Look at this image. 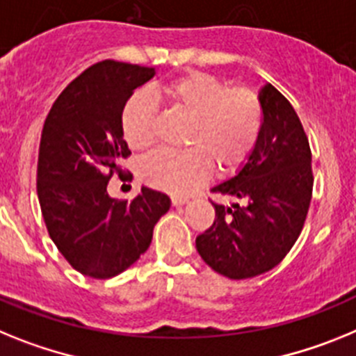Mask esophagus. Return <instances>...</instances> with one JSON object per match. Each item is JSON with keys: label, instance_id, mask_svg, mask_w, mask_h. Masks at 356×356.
Listing matches in <instances>:
<instances>
[{"label": "esophagus", "instance_id": "1", "mask_svg": "<svg viewBox=\"0 0 356 356\" xmlns=\"http://www.w3.org/2000/svg\"><path fill=\"white\" fill-rule=\"evenodd\" d=\"M188 202V197H172V204L174 206H184Z\"/></svg>", "mask_w": 356, "mask_h": 356}]
</instances>
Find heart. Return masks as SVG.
Returning <instances> with one entry per match:
<instances>
[{
    "instance_id": "b5f03b06",
    "label": "heart",
    "mask_w": 356,
    "mask_h": 356,
    "mask_svg": "<svg viewBox=\"0 0 356 356\" xmlns=\"http://www.w3.org/2000/svg\"><path fill=\"white\" fill-rule=\"evenodd\" d=\"M175 111L191 120L182 152L157 150L143 159L140 175L147 184L168 193H188L208 179L211 165L231 174L251 156L264 125V107L254 91L229 89L209 73H188L161 88ZM156 102L134 92L122 113L123 138L134 150L156 141Z\"/></svg>"
}]
</instances>
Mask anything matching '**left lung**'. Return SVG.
Returning <instances> with one entry per match:
<instances>
[{
	"label": "left lung",
	"mask_w": 356,
	"mask_h": 356,
	"mask_svg": "<svg viewBox=\"0 0 356 356\" xmlns=\"http://www.w3.org/2000/svg\"><path fill=\"white\" fill-rule=\"evenodd\" d=\"M264 125L236 175L211 188L242 200L211 202L215 222L199 234L200 258L229 280H247L276 267L301 234L312 200V152L298 114L280 91L258 92Z\"/></svg>",
	"instance_id": "1"
}]
</instances>
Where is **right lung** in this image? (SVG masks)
<instances>
[{
  "instance_id": "right-lung-1",
  "label": "right lung",
  "mask_w": 356,
  "mask_h": 356,
  "mask_svg": "<svg viewBox=\"0 0 356 356\" xmlns=\"http://www.w3.org/2000/svg\"><path fill=\"white\" fill-rule=\"evenodd\" d=\"M156 67L102 60L88 67L51 105L37 161L42 218L60 254L95 280L118 276L152 242L154 225L170 209V197L141 186L134 200L107 193L113 174L131 150L122 113L134 89Z\"/></svg>"
}]
</instances>
